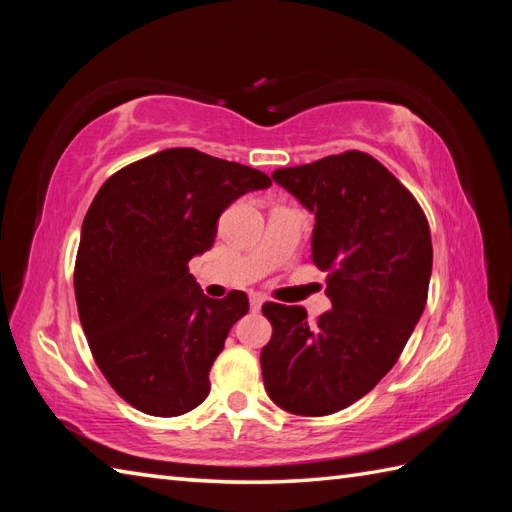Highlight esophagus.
Wrapping results in <instances>:
<instances>
[{"label":"esophagus","instance_id":"34e87169","mask_svg":"<svg viewBox=\"0 0 512 512\" xmlns=\"http://www.w3.org/2000/svg\"><path fill=\"white\" fill-rule=\"evenodd\" d=\"M264 301H266V297L264 295H259V292H253V295H250V308L253 310H259L264 306Z\"/></svg>","mask_w":512,"mask_h":512}]
</instances>
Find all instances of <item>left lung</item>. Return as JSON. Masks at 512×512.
<instances>
[{"label": "left lung", "instance_id": "obj_1", "mask_svg": "<svg viewBox=\"0 0 512 512\" xmlns=\"http://www.w3.org/2000/svg\"><path fill=\"white\" fill-rule=\"evenodd\" d=\"M273 180L314 213L312 262L332 310L268 301L262 350L270 400L295 416H328L372 391L396 365L427 303L433 248L416 198L363 151L277 169Z\"/></svg>", "mask_w": 512, "mask_h": 512}]
</instances>
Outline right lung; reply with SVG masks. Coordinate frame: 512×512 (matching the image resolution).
Returning a JSON list of instances; mask_svg holds the SVG:
<instances>
[{
  "mask_svg": "<svg viewBox=\"0 0 512 512\" xmlns=\"http://www.w3.org/2000/svg\"><path fill=\"white\" fill-rule=\"evenodd\" d=\"M270 184L253 167L176 147L116 171L96 193L76 253V306L96 365L138 411L182 416L209 396L213 361L248 297H206L189 262L213 246L228 204Z\"/></svg>",
  "mask_w": 512,
  "mask_h": 512,
  "instance_id": "add662e5",
  "label": "right lung"
}]
</instances>
